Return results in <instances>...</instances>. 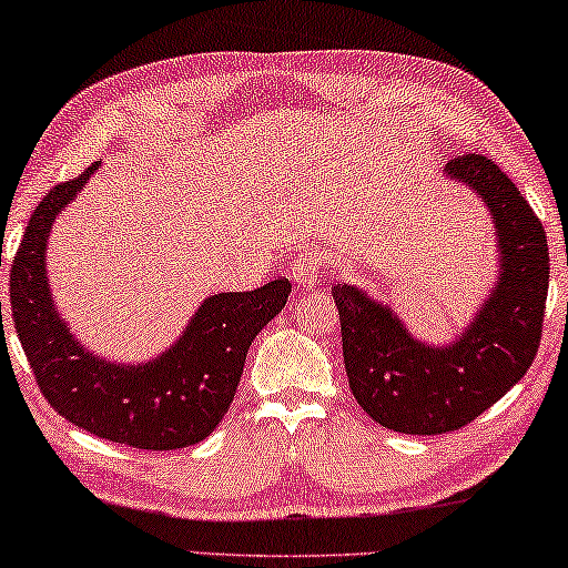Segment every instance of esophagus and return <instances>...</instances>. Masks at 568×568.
I'll use <instances>...</instances> for the list:
<instances>
[{"label":"esophagus","mask_w":568,"mask_h":568,"mask_svg":"<svg viewBox=\"0 0 568 568\" xmlns=\"http://www.w3.org/2000/svg\"><path fill=\"white\" fill-rule=\"evenodd\" d=\"M327 256L320 248H306L304 254H298L291 262V280L298 288H317L320 285V272L325 267Z\"/></svg>","instance_id":"1"}]
</instances>
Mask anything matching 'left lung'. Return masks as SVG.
<instances>
[{
  "mask_svg": "<svg viewBox=\"0 0 568 568\" xmlns=\"http://www.w3.org/2000/svg\"><path fill=\"white\" fill-rule=\"evenodd\" d=\"M490 210L500 272L475 320L448 346L416 341L390 306L356 285H335L343 364L356 404L404 435H443L477 419L532 367L548 298L542 222L498 164L483 154L448 162Z\"/></svg>",
  "mask_w": 568,
  "mask_h": 568,
  "instance_id": "1",
  "label": "left lung"
}]
</instances>
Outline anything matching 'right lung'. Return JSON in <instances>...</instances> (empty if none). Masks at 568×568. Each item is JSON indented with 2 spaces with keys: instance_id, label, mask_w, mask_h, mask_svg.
Instances as JSON below:
<instances>
[{
  "instance_id": "obj_1",
  "label": "right lung",
  "mask_w": 568,
  "mask_h": 568,
  "mask_svg": "<svg viewBox=\"0 0 568 568\" xmlns=\"http://www.w3.org/2000/svg\"><path fill=\"white\" fill-rule=\"evenodd\" d=\"M54 185L28 220L12 260V322L36 385L52 408L85 433L143 450L204 440L233 404L251 341L288 301V277L256 291L214 293L168 351L143 364H118L85 351L54 308L47 241L54 220L99 170Z\"/></svg>"
}]
</instances>
